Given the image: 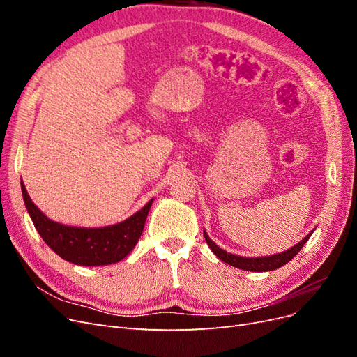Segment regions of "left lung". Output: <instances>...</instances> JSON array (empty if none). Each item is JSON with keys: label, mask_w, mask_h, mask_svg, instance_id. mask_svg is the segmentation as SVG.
<instances>
[{"label": "left lung", "mask_w": 357, "mask_h": 357, "mask_svg": "<svg viewBox=\"0 0 357 357\" xmlns=\"http://www.w3.org/2000/svg\"><path fill=\"white\" fill-rule=\"evenodd\" d=\"M310 236H311V234H308L304 240H301L296 245L289 248V250H286L283 253H278V255H274V256H266V257H243V256H236V255H232V253L222 250V248L218 244H214L208 238V235L204 232L205 241H207L208 247L211 248V252L215 256H218L220 261L226 262L231 266L245 269V271H255V273L273 271V269H277L280 266L286 265L289 261H291V259H294L298 255V252L301 250L302 247H304V244L308 241Z\"/></svg>", "instance_id": "left-lung-1"}]
</instances>
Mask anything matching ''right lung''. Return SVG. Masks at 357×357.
<instances>
[{
  "label": "right lung",
  "mask_w": 357,
  "mask_h": 357,
  "mask_svg": "<svg viewBox=\"0 0 357 357\" xmlns=\"http://www.w3.org/2000/svg\"><path fill=\"white\" fill-rule=\"evenodd\" d=\"M20 188L26 210L41 238L58 256L83 266L116 264L131 253L142 236L153 202L150 199L142 210L117 225L105 228H74L47 219L31 201L24 183H20Z\"/></svg>",
  "instance_id": "obj_1"
}]
</instances>
